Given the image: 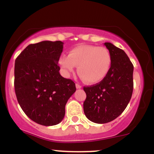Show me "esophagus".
I'll list each match as a JSON object with an SVG mask.
<instances>
[{
  "label": "esophagus",
  "mask_w": 154,
  "mask_h": 154,
  "mask_svg": "<svg viewBox=\"0 0 154 154\" xmlns=\"http://www.w3.org/2000/svg\"><path fill=\"white\" fill-rule=\"evenodd\" d=\"M76 88H77V89H79V88H82V86H81L80 85H79L78 83H76Z\"/></svg>",
  "instance_id": "34e87169"
}]
</instances>
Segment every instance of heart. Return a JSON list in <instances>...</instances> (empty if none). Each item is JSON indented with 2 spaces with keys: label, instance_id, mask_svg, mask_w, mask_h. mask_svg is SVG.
Returning <instances> with one entry per match:
<instances>
[{
  "label": "heart",
  "instance_id": "1",
  "mask_svg": "<svg viewBox=\"0 0 154 154\" xmlns=\"http://www.w3.org/2000/svg\"><path fill=\"white\" fill-rule=\"evenodd\" d=\"M111 56L104 47L82 45L72 48L68 56L59 59V65L65 75L74 72L75 66L83 79L90 84L100 82L106 77L111 65Z\"/></svg>",
  "mask_w": 154,
  "mask_h": 154
}]
</instances>
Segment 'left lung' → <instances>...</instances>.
Listing matches in <instances>:
<instances>
[{
    "mask_svg": "<svg viewBox=\"0 0 154 154\" xmlns=\"http://www.w3.org/2000/svg\"><path fill=\"white\" fill-rule=\"evenodd\" d=\"M104 45L110 52L111 65L99 83L83 88L86 99L83 109L91 122L104 124L117 118L126 109L133 91V65L128 55L111 43Z\"/></svg>",
    "mask_w": 154,
    "mask_h": 154,
    "instance_id": "8db88e82",
    "label": "left lung"
}]
</instances>
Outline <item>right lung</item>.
Segmentation results:
<instances>
[{
	"label": "right lung",
	"mask_w": 154,
	"mask_h": 154,
	"mask_svg": "<svg viewBox=\"0 0 154 154\" xmlns=\"http://www.w3.org/2000/svg\"><path fill=\"white\" fill-rule=\"evenodd\" d=\"M61 41L30 44L16 59L14 88L21 108L29 119L44 126L62 121L75 83L60 75Z\"/></svg>",
	"instance_id": "right-lung-1"
}]
</instances>
